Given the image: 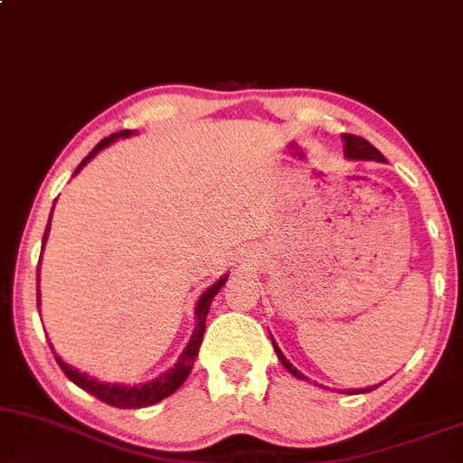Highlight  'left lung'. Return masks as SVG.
Masks as SVG:
<instances>
[{
	"label": "left lung",
	"instance_id": "obj_1",
	"mask_svg": "<svg viewBox=\"0 0 463 463\" xmlns=\"http://www.w3.org/2000/svg\"><path fill=\"white\" fill-rule=\"evenodd\" d=\"M343 144H345V148H343V150H345V157L352 159V161H382V164H383V161H386V157H383L380 150H377L375 146H371L369 142L362 140V137H358V136H347V133H343ZM269 338H271V345H274V349H276L278 360L282 362V366H285V369H287L288 373H291L293 377H298V380H304V382L308 380V377H306L302 371L295 369L291 362L287 360V355L280 352V347H278V343L274 341V336H271V334H269ZM375 388H377V386L355 388V391L352 388V391H347V392H352V394H354V392H355V394H358V392H371V391H375Z\"/></svg>",
	"mask_w": 463,
	"mask_h": 463
}]
</instances>
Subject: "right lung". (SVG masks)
<instances>
[{
  "label": "right lung",
  "mask_w": 463,
  "mask_h": 463,
  "mask_svg": "<svg viewBox=\"0 0 463 463\" xmlns=\"http://www.w3.org/2000/svg\"><path fill=\"white\" fill-rule=\"evenodd\" d=\"M136 136V131H120V133H111L109 137H105L94 146L90 153H88V157L81 161L80 165H77L75 175H80L81 168L86 164H90V161L97 157L99 153H101L103 148H108L111 142L120 140V137H131ZM72 175V176H75ZM53 213V209H52ZM49 226H52V217H49V224L44 228V235H43V248H44V241H47L49 237ZM38 271H41V263H38ZM228 280V274H224L220 278V280H215L213 285H211L207 291L198 298L196 302V308H194V315H196V327H194V334L192 338H189V343L185 345V349H183V354L178 355L176 364L170 366L168 371L161 373L159 377H155V380H150L146 383H116V382H101L97 380V377L88 375V373H81L80 369H72L71 364H66V362L60 358L58 354H55L53 345H52V352L55 355V360H58L60 369L64 371V375L69 377L72 383H77V386L81 388V391L90 392L92 397L101 399L103 403L108 405H114V408H122V410H137V408H148V405H155L159 403V401H164L165 397H170L172 392H176L178 388L183 386V382L187 380V375L192 373L194 369V360H196L198 355V349L200 345H203V336H204V323H207V315H209V308H211V302H213V298L217 293H220V288L224 287V282ZM36 282H41L36 278ZM38 308H41V287H38Z\"/></svg>",
  "instance_id": "obj_1"
}]
</instances>
